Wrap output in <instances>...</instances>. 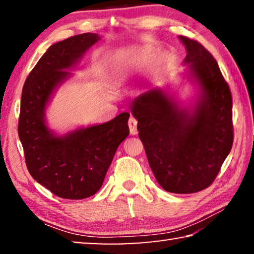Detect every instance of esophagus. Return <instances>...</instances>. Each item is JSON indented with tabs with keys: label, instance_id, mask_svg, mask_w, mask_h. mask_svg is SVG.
Here are the masks:
<instances>
[{
	"label": "esophagus",
	"instance_id": "34e87169",
	"mask_svg": "<svg viewBox=\"0 0 254 254\" xmlns=\"http://www.w3.org/2000/svg\"><path fill=\"white\" fill-rule=\"evenodd\" d=\"M128 128H130V133L132 135H135L137 133V128H136V124H137V121L134 119V118H130L128 119Z\"/></svg>",
	"mask_w": 254,
	"mask_h": 254
}]
</instances>
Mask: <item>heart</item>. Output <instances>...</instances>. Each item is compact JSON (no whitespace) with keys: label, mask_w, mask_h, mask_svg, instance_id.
Listing matches in <instances>:
<instances>
[{"label":"heart","mask_w":254,"mask_h":254,"mask_svg":"<svg viewBox=\"0 0 254 254\" xmlns=\"http://www.w3.org/2000/svg\"><path fill=\"white\" fill-rule=\"evenodd\" d=\"M153 55V50L148 47L120 49L106 54L103 59V67L113 85H122L132 78L137 70L147 65L148 60ZM166 56H161L157 60V67L166 64Z\"/></svg>","instance_id":"obj_1"}]
</instances>
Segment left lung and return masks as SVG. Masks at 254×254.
<instances>
[{"label":"left lung","instance_id":"obj_1","mask_svg":"<svg viewBox=\"0 0 254 254\" xmlns=\"http://www.w3.org/2000/svg\"><path fill=\"white\" fill-rule=\"evenodd\" d=\"M178 38L187 51L186 76L198 89L194 104L183 106L156 87L130 109L159 185L169 192L191 194L214 182L231 151L232 95L213 56L197 41Z\"/></svg>","mask_w":254,"mask_h":254}]
</instances>
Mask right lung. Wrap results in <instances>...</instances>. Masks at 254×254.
<instances>
[{"label": "right lung", "instance_id": "right-lung-1", "mask_svg": "<svg viewBox=\"0 0 254 254\" xmlns=\"http://www.w3.org/2000/svg\"><path fill=\"white\" fill-rule=\"evenodd\" d=\"M96 33H83L56 42L25 79L21 97L19 137L25 163L36 182L66 199H83L102 187L115 151L128 135L130 113L111 121L78 127L58 135L47 124L46 110L54 93L93 45Z\"/></svg>", "mask_w": 254, "mask_h": 254}]
</instances>
